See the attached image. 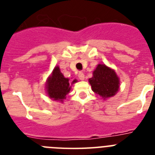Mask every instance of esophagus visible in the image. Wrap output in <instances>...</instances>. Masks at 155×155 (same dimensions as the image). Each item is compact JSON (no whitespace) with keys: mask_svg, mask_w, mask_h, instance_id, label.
<instances>
[{"mask_svg":"<svg viewBox=\"0 0 155 155\" xmlns=\"http://www.w3.org/2000/svg\"><path fill=\"white\" fill-rule=\"evenodd\" d=\"M78 78L81 81H83L84 79V74L83 72H79L78 73Z\"/></svg>","mask_w":155,"mask_h":155,"instance_id":"34e87169","label":"esophagus"}]
</instances>
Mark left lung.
<instances>
[{"instance_id": "left-lung-1", "label": "left lung", "mask_w": 155, "mask_h": 155, "mask_svg": "<svg viewBox=\"0 0 155 155\" xmlns=\"http://www.w3.org/2000/svg\"><path fill=\"white\" fill-rule=\"evenodd\" d=\"M88 81L92 91L104 99L113 97L120 88V79L116 73L105 64H98Z\"/></svg>"}]
</instances>
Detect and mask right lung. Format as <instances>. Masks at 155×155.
<instances>
[{"label": "right lung", "mask_w": 155, "mask_h": 155, "mask_svg": "<svg viewBox=\"0 0 155 155\" xmlns=\"http://www.w3.org/2000/svg\"><path fill=\"white\" fill-rule=\"evenodd\" d=\"M69 80V78H64L58 66L55 67L46 82V87L48 96L55 101L63 102V99L66 98V95L71 91V84L78 81L76 79L72 81V82Z\"/></svg>", "instance_id": "1"}]
</instances>
